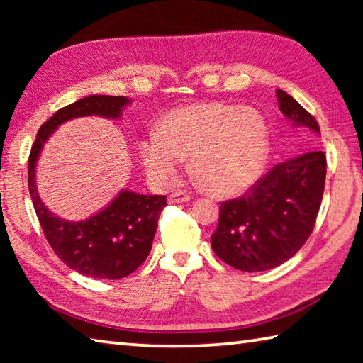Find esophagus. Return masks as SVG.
I'll return each instance as SVG.
<instances>
[{"label": "esophagus", "mask_w": 363, "mask_h": 363, "mask_svg": "<svg viewBox=\"0 0 363 363\" xmlns=\"http://www.w3.org/2000/svg\"><path fill=\"white\" fill-rule=\"evenodd\" d=\"M189 200H190V195L187 192H181V190L168 196L169 203H184V201H189Z\"/></svg>", "instance_id": "obj_1"}]
</instances>
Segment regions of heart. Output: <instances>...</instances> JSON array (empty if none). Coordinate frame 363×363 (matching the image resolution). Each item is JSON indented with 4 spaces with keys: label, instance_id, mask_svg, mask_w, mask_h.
<instances>
[{
    "label": "heart",
    "instance_id": "obj_1",
    "mask_svg": "<svg viewBox=\"0 0 363 363\" xmlns=\"http://www.w3.org/2000/svg\"><path fill=\"white\" fill-rule=\"evenodd\" d=\"M269 150L262 116L224 102H205L164 115L140 140L144 168L158 186H173L184 158L201 189L216 196L245 192L261 176Z\"/></svg>",
    "mask_w": 363,
    "mask_h": 363
}]
</instances>
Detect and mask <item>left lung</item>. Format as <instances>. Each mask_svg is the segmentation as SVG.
Masks as SVG:
<instances>
[{"label": "left lung", "mask_w": 363, "mask_h": 363, "mask_svg": "<svg viewBox=\"0 0 363 363\" xmlns=\"http://www.w3.org/2000/svg\"><path fill=\"white\" fill-rule=\"evenodd\" d=\"M275 94L285 118L315 143L320 128L314 116L285 91ZM325 176L322 150H307L275 164L251 192L220 205L218 229L211 235L214 253L245 272H262L286 262L314 229Z\"/></svg>", "instance_id": "1"}]
</instances>
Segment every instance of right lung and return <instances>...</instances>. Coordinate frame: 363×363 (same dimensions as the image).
<instances>
[{
	"instance_id": "1",
	"label": "right lung",
	"mask_w": 363,
	"mask_h": 363,
	"mask_svg": "<svg viewBox=\"0 0 363 363\" xmlns=\"http://www.w3.org/2000/svg\"><path fill=\"white\" fill-rule=\"evenodd\" d=\"M130 104L131 99L125 96L94 94L57 110L41 125L28 158V190L46 240L60 261L93 279H123L147 259L167 196L121 189L108 205L89 218L69 220L43 203L36 187V167L48 139L60 125L93 115L120 120Z\"/></svg>"
}]
</instances>
